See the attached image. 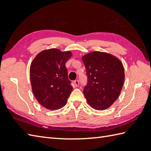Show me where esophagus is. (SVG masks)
I'll list each match as a JSON object with an SVG mask.
<instances>
[{
    "label": "esophagus",
    "mask_w": 151,
    "mask_h": 151,
    "mask_svg": "<svg viewBox=\"0 0 151 151\" xmlns=\"http://www.w3.org/2000/svg\"><path fill=\"white\" fill-rule=\"evenodd\" d=\"M74 84H75V86H76V87H78V86L79 84H80L78 80H75V81H74Z\"/></svg>",
    "instance_id": "34e87169"
}]
</instances>
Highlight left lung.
<instances>
[{
	"label": "left lung",
	"mask_w": 151,
	"mask_h": 151,
	"mask_svg": "<svg viewBox=\"0 0 151 151\" xmlns=\"http://www.w3.org/2000/svg\"><path fill=\"white\" fill-rule=\"evenodd\" d=\"M88 77L84 93L88 103L96 110L108 108L117 100L123 88V63L111 54L92 52L82 57Z\"/></svg>",
	"instance_id": "left-lung-1"
}]
</instances>
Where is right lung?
I'll return each mask as SVG.
<instances>
[{"mask_svg": "<svg viewBox=\"0 0 151 151\" xmlns=\"http://www.w3.org/2000/svg\"><path fill=\"white\" fill-rule=\"evenodd\" d=\"M72 53L50 49L41 51L32 62L30 76L35 97L43 107L54 110L65 105L73 90L65 63Z\"/></svg>", "mask_w": 151, "mask_h": 151, "instance_id": "add662e5", "label": "right lung"}]
</instances>
